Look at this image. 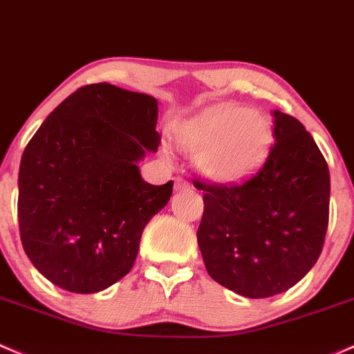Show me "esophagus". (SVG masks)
Wrapping results in <instances>:
<instances>
[{
    "mask_svg": "<svg viewBox=\"0 0 354 354\" xmlns=\"http://www.w3.org/2000/svg\"><path fill=\"white\" fill-rule=\"evenodd\" d=\"M189 187H192V185H189V181L185 180V178H176V180H174V189H176V192L188 189Z\"/></svg>",
    "mask_w": 354,
    "mask_h": 354,
    "instance_id": "esophagus-1",
    "label": "esophagus"
}]
</instances>
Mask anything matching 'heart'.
Returning <instances> with one entry per match:
<instances>
[{
    "mask_svg": "<svg viewBox=\"0 0 354 354\" xmlns=\"http://www.w3.org/2000/svg\"><path fill=\"white\" fill-rule=\"evenodd\" d=\"M176 142L185 152L200 156L208 180L236 185L261 167L273 144V127L266 115L224 103L203 110L181 124Z\"/></svg>",
    "mask_w": 354,
    "mask_h": 354,
    "instance_id": "heart-1",
    "label": "heart"
}]
</instances>
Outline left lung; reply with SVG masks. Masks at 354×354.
<instances>
[{
    "instance_id": "left-lung-1",
    "label": "left lung",
    "mask_w": 354,
    "mask_h": 354,
    "mask_svg": "<svg viewBox=\"0 0 354 354\" xmlns=\"http://www.w3.org/2000/svg\"><path fill=\"white\" fill-rule=\"evenodd\" d=\"M274 140L265 165L241 185L203 189L196 239L212 278L266 299L299 283L319 259L329 224V167L310 133L274 110Z\"/></svg>"
}]
</instances>
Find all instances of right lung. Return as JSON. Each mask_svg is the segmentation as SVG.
Segmentation results:
<instances>
[{"instance_id":"right-lung-1","label":"right lung","mask_w":354,"mask_h":354,"mask_svg":"<svg viewBox=\"0 0 354 354\" xmlns=\"http://www.w3.org/2000/svg\"><path fill=\"white\" fill-rule=\"evenodd\" d=\"M158 102L109 83L69 95L25 147L18 224L32 265L54 285L95 293L132 270L147 222L169 202L137 162L158 151Z\"/></svg>"}]
</instances>
